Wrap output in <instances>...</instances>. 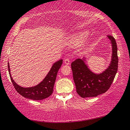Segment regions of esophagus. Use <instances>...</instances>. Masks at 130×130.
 <instances>
[{
    "mask_svg": "<svg viewBox=\"0 0 130 130\" xmlns=\"http://www.w3.org/2000/svg\"><path fill=\"white\" fill-rule=\"evenodd\" d=\"M64 63L66 65H69L70 64V61L69 58H66L64 60Z\"/></svg>",
    "mask_w": 130,
    "mask_h": 130,
    "instance_id": "obj_1",
    "label": "esophagus"
}]
</instances>
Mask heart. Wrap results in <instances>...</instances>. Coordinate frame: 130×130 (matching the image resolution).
I'll list each match as a JSON object with an SVG mask.
<instances>
[{"label":"heart","mask_w":130,"mask_h":130,"mask_svg":"<svg viewBox=\"0 0 130 130\" xmlns=\"http://www.w3.org/2000/svg\"><path fill=\"white\" fill-rule=\"evenodd\" d=\"M88 36L87 31H83L74 34L68 40V45L71 47H78L82 44Z\"/></svg>","instance_id":"heart-1"}]
</instances>
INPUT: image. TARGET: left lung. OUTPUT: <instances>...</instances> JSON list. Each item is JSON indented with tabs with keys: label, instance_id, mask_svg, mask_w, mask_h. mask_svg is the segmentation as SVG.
Wrapping results in <instances>:
<instances>
[{
	"label": "left lung",
	"instance_id": "1",
	"mask_svg": "<svg viewBox=\"0 0 130 130\" xmlns=\"http://www.w3.org/2000/svg\"><path fill=\"white\" fill-rule=\"evenodd\" d=\"M111 43L112 56L109 65L100 74L92 72L85 64L86 58L77 59L71 64L76 91L81 98H93L104 93L111 87L118 68V47L115 38L108 36Z\"/></svg>",
	"mask_w": 130,
	"mask_h": 130
}]
</instances>
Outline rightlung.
Instances as JSON below:
<instances>
[{
  "instance_id": "1",
  "label": "right lung",
  "mask_w": 130,
  "mask_h": 130,
  "mask_svg": "<svg viewBox=\"0 0 130 130\" xmlns=\"http://www.w3.org/2000/svg\"><path fill=\"white\" fill-rule=\"evenodd\" d=\"M62 63V60L55 62L50 69L46 76L40 83L34 87L24 88L18 85L13 80L10 73L9 63L8 62V69L10 77L12 84L18 93L24 98L34 100H41L49 97L53 92L54 85L56 81L57 74Z\"/></svg>"
}]
</instances>
